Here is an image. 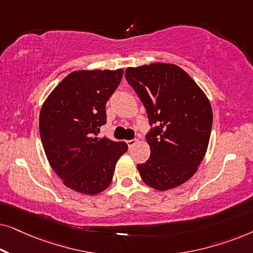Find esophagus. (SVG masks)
I'll return each instance as SVG.
<instances>
[{
	"label": "esophagus",
	"mask_w": 253,
	"mask_h": 253,
	"mask_svg": "<svg viewBox=\"0 0 253 253\" xmlns=\"http://www.w3.org/2000/svg\"><path fill=\"white\" fill-rule=\"evenodd\" d=\"M137 143V140L136 139H131V140H126V144H127V146H129V148H131L133 146L134 144Z\"/></svg>",
	"instance_id": "34e87169"
}]
</instances>
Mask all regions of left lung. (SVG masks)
Returning <instances> with one entry per match:
<instances>
[{
    "label": "left lung",
    "instance_id": "1",
    "mask_svg": "<svg viewBox=\"0 0 253 253\" xmlns=\"http://www.w3.org/2000/svg\"><path fill=\"white\" fill-rule=\"evenodd\" d=\"M126 78L146 108L150 159L137 165L155 190H169L191 178L205 157L212 130L211 103L186 72L175 64L127 68Z\"/></svg>",
    "mask_w": 253,
    "mask_h": 253
}]
</instances>
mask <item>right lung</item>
<instances>
[{"mask_svg": "<svg viewBox=\"0 0 253 253\" xmlns=\"http://www.w3.org/2000/svg\"><path fill=\"white\" fill-rule=\"evenodd\" d=\"M123 76L117 70H81L68 75L42 105L40 137L53 170L65 186L85 195L108 188L124 141L99 138L107 122L106 103Z\"/></svg>", "mask_w": 253, "mask_h": 253, "instance_id": "obj_1", "label": "right lung"}]
</instances>
